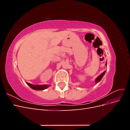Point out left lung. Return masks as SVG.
I'll return each instance as SVG.
<instances>
[{
  "mask_svg": "<svg viewBox=\"0 0 130 130\" xmlns=\"http://www.w3.org/2000/svg\"><path fill=\"white\" fill-rule=\"evenodd\" d=\"M106 65L107 66V62L106 63ZM105 72H104L103 73H101L100 75L98 76L96 78V80H95V82H96V84H97L98 82H99L100 81H101V78H103V77L104 76V74H105Z\"/></svg>",
  "mask_w": 130,
  "mask_h": 130,
  "instance_id": "1",
  "label": "left lung"
}]
</instances>
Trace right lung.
I'll return each instance as SVG.
<instances>
[{
	"label": "right lung",
	"instance_id": "1",
	"mask_svg": "<svg viewBox=\"0 0 130 130\" xmlns=\"http://www.w3.org/2000/svg\"><path fill=\"white\" fill-rule=\"evenodd\" d=\"M26 83L27 85L29 86L31 88L33 89H35V90H43V89H45L48 87H49V85H32V84L28 83V82H26Z\"/></svg>",
	"mask_w": 130,
	"mask_h": 130
}]
</instances>
